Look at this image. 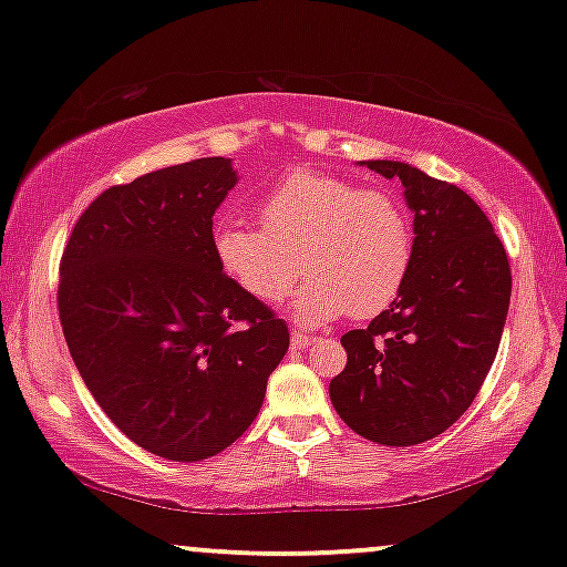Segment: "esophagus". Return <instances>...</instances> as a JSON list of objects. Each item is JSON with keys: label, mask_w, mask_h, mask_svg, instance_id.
<instances>
[{"label": "esophagus", "mask_w": 567, "mask_h": 567, "mask_svg": "<svg viewBox=\"0 0 567 567\" xmlns=\"http://www.w3.org/2000/svg\"><path fill=\"white\" fill-rule=\"evenodd\" d=\"M315 336H309L307 330L301 328H291V348H299V351H305V348L315 346Z\"/></svg>", "instance_id": "1"}]
</instances>
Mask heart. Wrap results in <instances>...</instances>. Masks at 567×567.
I'll use <instances>...</instances> for the list:
<instances>
[{
  "label": "heart",
  "instance_id": "obj_1",
  "mask_svg": "<svg viewBox=\"0 0 567 567\" xmlns=\"http://www.w3.org/2000/svg\"><path fill=\"white\" fill-rule=\"evenodd\" d=\"M262 229L221 221L212 245L216 266L247 297H293L301 322H328L351 309L374 317L400 297L413 268L415 235L402 200L382 188H359L346 177L293 169L258 204Z\"/></svg>",
  "mask_w": 567,
  "mask_h": 567
}]
</instances>
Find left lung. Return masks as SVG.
<instances>
[{
  "label": "left lung",
  "mask_w": 567,
  "mask_h": 567,
  "mask_svg": "<svg viewBox=\"0 0 567 567\" xmlns=\"http://www.w3.org/2000/svg\"><path fill=\"white\" fill-rule=\"evenodd\" d=\"M398 177L413 212V268L367 330L340 338L348 363L330 400L348 429L384 446L436 439L477 398L506 324L511 266L483 208L405 162L371 159Z\"/></svg>",
  "instance_id": "obj_1"
}]
</instances>
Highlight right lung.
<instances>
[{
  "label": "right lung",
  "mask_w": 567,
  "mask_h": 567,
  "mask_svg": "<svg viewBox=\"0 0 567 567\" xmlns=\"http://www.w3.org/2000/svg\"><path fill=\"white\" fill-rule=\"evenodd\" d=\"M224 157L113 185L61 255L59 320L103 413L173 462L219 454L250 429L289 328L214 258V212L235 188Z\"/></svg>",
  "instance_id": "add662e5"
}]
</instances>
